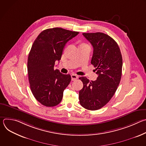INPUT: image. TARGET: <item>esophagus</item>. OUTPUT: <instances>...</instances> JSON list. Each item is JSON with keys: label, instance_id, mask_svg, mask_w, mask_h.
I'll list each match as a JSON object with an SVG mask.
<instances>
[{"label": "esophagus", "instance_id": "esophagus-1", "mask_svg": "<svg viewBox=\"0 0 146 146\" xmlns=\"http://www.w3.org/2000/svg\"><path fill=\"white\" fill-rule=\"evenodd\" d=\"M71 78H72V81H75V80H76L78 78V76H77L76 74H72L71 75Z\"/></svg>", "mask_w": 146, "mask_h": 146}]
</instances>
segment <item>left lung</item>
Listing matches in <instances>:
<instances>
[{"label": "left lung", "instance_id": "obj_1", "mask_svg": "<svg viewBox=\"0 0 146 146\" xmlns=\"http://www.w3.org/2000/svg\"><path fill=\"white\" fill-rule=\"evenodd\" d=\"M94 48L91 64L98 75L95 81L79 78L83 88L79 92L80 105L89 110H96L110 100L122 75V58L118 45L109 35L101 33H83Z\"/></svg>", "mask_w": 146, "mask_h": 146}]
</instances>
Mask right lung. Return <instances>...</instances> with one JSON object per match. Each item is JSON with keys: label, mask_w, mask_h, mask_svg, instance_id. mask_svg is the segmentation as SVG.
I'll return each instance as SVG.
<instances>
[{"label": "right lung", "mask_w": 146, "mask_h": 146, "mask_svg": "<svg viewBox=\"0 0 146 146\" xmlns=\"http://www.w3.org/2000/svg\"><path fill=\"white\" fill-rule=\"evenodd\" d=\"M79 32L54 28L41 32L33 42L28 59V73L31 91L41 105H58L71 81L69 74L54 70L66 43Z\"/></svg>", "instance_id": "add662e5"}]
</instances>
